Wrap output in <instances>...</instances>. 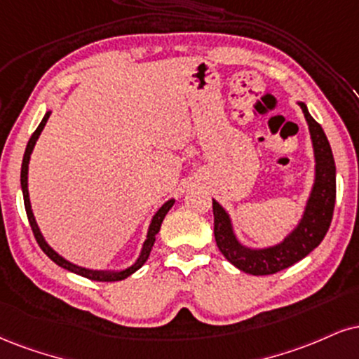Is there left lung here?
<instances>
[{
    "instance_id": "1",
    "label": "left lung",
    "mask_w": 359,
    "mask_h": 359,
    "mask_svg": "<svg viewBox=\"0 0 359 359\" xmlns=\"http://www.w3.org/2000/svg\"><path fill=\"white\" fill-rule=\"evenodd\" d=\"M299 103L309 128L314 154V180L301 219L283 241L262 248H250L239 241L231 215L212 198L214 236L219 250L231 264L245 274L266 276L296 264L316 249L330 229L336 201V165L325 130L309 114L304 102Z\"/></svg>"
}]
</instances>
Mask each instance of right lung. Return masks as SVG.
Segmentation results:
<instances>
[{"label":"right lung","mask_w":359,"mask_h":359,"mask_svg":"<svg viewBox=\"0 0 359 359\" xmlns=\"http://www.w3.org/2000/svg\"><path fill=\"white\" fill-rule=\"evenodd\" d=\"M51 115V110H46L45 116H43V120L38 125V128L34 130V133L29 138L28 145H27V150H25V155H23V163H21V191H23V198H25V209H27V215H28V221H29V226L33 229V234L36 237L38 244H40V248L43 249V252L48 256L51 261L55 262V264H58L60 267H63V269L70 271V273H75L79 276H83L86 279H92V280H122L125 278H128V276L135 273V271L140 269L142 266L145 264L147 259L150 256V250H152V245L155 243V236L158 234V231H161V226H162V221L165 219V215L168 210L172 209V205L175 204V198H168V201L163 204L161 209L157 210V212L154 214L152 221L149 224V231H147V237L144 241V244H142V249H140V254H138V257L135 261L132 262L130 266L127 267H122V269H88V267H83V266H79L75 264V262H70L68 259H65L62 254H58L56 250L51 248V245L46 243V239L43 237L40 227H38L36 224V219H34V214H33V209H32V202H29V192H28V167H29V158H32V154H33V149L34 145H36V140L40 138L43 128H45L46 122H48Z\"/></svg>","instance_id":"right-lung-1"}]
</instances>
